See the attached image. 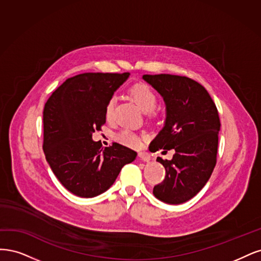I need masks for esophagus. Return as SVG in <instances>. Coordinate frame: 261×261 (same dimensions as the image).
Instances as JSON below:
<instances>
[{"label": "esophagus", "instance_id": "34e87169", "mask_svg": "<svg viewBox=\"0 0 261 261\" xmlns=\"http://www.w3.org/2000/svg\"><path fill=\"white\" fill-rule=\"evenodd\" d=\"M139 158L141 159V161H143V162H146V163L150 161V156H149V154L144 153V152H141V153H139Z\"/></svg>", "mask_w": 261, "mask_h": 261}]
</instances>
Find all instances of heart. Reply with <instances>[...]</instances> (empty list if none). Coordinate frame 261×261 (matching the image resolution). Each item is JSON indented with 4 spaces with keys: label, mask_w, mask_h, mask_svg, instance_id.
Here are the masks:
<instances>
[{
    "label": "heart",
    "mask_w": 261,
    "mask_h": 261,
    "mask_svg": "<svg viewBox=\"0 0 261 261\" xmlns=\"http://www.w3.org/2000/svg\"><path fill=\"white\" fill-rule=\"evenodd\" d=\"M130 95L134 99V102L138 104V106L142 109L143 112H152L157 105V95L153 91L152 88H149L145 83H137L130 89ZM114 109H115V100L111 98L106 103L105 106V117L106 119H112L114 116ZM119 142L123 144L137 147L140 144V138L136 133H133L130 130H122L117 136Z\"/></svg>",
    "instance_id": "b5f03b06"
}]
</instances>
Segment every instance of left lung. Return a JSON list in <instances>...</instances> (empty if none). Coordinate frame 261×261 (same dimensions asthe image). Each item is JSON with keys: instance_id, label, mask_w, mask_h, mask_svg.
Listing matches in <instances>:
<instances>
[{"instance_id": "1", "label": "left lung", "mask_w": 261, "mask_h": 261, "mask_svg": "<svg viewBox=\"0 0 261 261\" xmlns=\"http://www.w3.org/2000/svg\"><path fill=\"white\" fill-rule=\"evenodd\" d=\"M143 79L166 104L165 125L150 143L152 149L175 152L171 161L157 157L166 176L153 194L166 204L186 203L205 187L216 166L221 125L218 109L207 90L188 77L162 73Z\"/></svg>"}]
</instances>
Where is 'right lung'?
<instances>
[{
	"mask_svg": "<svg viewBox=\"0 0 261 261\" xmlns=\"http://www.w3.org/2000/svg\"><path fill=\"white\" fill-rule=\"evenodd\" d=\"M129 72H86L67 79L45 103L43 150L53 173L79 197H94L111 188L137 152L118 143L102 148L92 133L106 122L105 106Z\"/></svg>",
	"mask_w": 261,
	"mask_h": 261,
	"instance_id": "add662e5",
	"label": "right lung"
}]
</instances>
